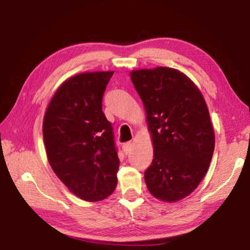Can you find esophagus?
Returning <instances> with one entry per match:
<instances>
[{
  "mask_svg": "<svg viewBox=\"0 0 250 250\" xmlns=\"http://www.w3.org/2000/svg\"><path fill=\"white\" fill-rule=\"evenodd\" d=\"M131 149H132V143H131V142H126V143H125L124 146H122V150H124L125 154H128L129 152L131 151Z\"/></svg>",
  "mask_w": 250,
  "mask_h": 250,
  "instance_id": "34e87169",
  "label": "esophagus"
}]
</instances>
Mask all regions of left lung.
<instances>
[{"label":"left lung","instance_id":"left-lung-1","mask_svg":"<svg viewBox=\"0 0 250 250\" xmlns=\"http://www.w3.org/2000/svg\"><path fill=\"white\" fill-rule=\"evenodd\" d=\"M130 78L145 105L153 145L146 188L160 201L183 200L205 176L215 147L204 97L188 76L170 67L135 69Z\"/></svg>","mask_w":250,"mask_h":250}]
</instances>
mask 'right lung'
Wrapping results in <instances>:
<instances>
[{"mask_svg":"<svg viewBox=\"0 0 250 250\" xmlns=\"http://www.w3.org/2000/svg\"><path fill=\"white\" fill-rule=\"evenodd\" d=\"M112 70L90 71L66 79L57 88L43 121L48 162L69 191L87 202L115 191L119 168L111 124L103 96Z\"/></svg>","mask_w":250,"mask_h":250,"instance_id":"1","label":"right lung"}]
</instances>
